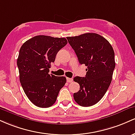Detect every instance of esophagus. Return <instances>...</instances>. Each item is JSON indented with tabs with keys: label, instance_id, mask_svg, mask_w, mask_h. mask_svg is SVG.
Returning a JSON list of instances; mask_svg holds the SVG:
<instances>
[{
	"label": "esophagus",
	"instance_id": "34e87169",
	"mask_svg": "<svg viewBox=\"0 0 135 135\" xmlns=\"http://www.w3.org/2000/svg\"><path fill=\"white\" fill-rule=\"evenodd\" d=\"M66 80H67V81L68 83H71L73 81V78H66Z\"/></svg>",
	"mask_w": 135,
	"mask_h": 135
}]
</instances>
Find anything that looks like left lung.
<instances>
[{"label":"left lung","mask_w":135,"mask_h":135,"mask_svg":"<svg viewBox=\"0 0 135 135\" xmlns=\"http://www.w3.org/2000/svg\"><path fill=\"white\" fill-rule=\"evenodd\" d=\"M67 39L79 62L87 67L85 76L73 78L80 87L74 99L81 107H90L101 100L111 84L115 67L114 51L107 39L96 33Z\"/></svg>","instance_id":"8db88e82"}]
</instances>
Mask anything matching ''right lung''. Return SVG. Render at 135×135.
Instances as JSON below:
<instances>
[{
	"label": "right lung",
	"instance_id": "add662e5",
	"mask_svg": "<svg viewBox=\"0 0 135 135\" xmlns=\"http://www.w3.org/2000/svg\"><path fill=\"white\" fill-rule=\"evenodd\" d=\"M67 43L64 37L40 35L27 40L20 49L17 59L20 81L27 98L37 107L52 106L66 83V77L48 73L58 51Z\"/></svg>",
	"mask_w": 135,
	"mask_h": 135
}]
</instances>
